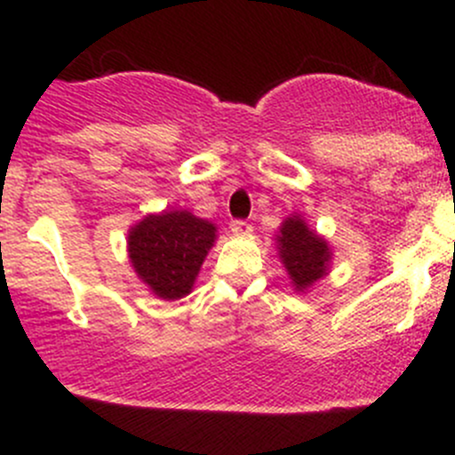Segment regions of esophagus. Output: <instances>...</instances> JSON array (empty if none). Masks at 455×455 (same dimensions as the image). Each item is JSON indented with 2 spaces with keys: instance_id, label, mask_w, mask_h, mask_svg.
<instances>
[{
  "instance_id": "esophagus-1",
  "label": "esophagus",
  "mask_w": 455,
  "mask_h": 455,
  "mask_svg": "<svg viewBox=\"0 0 455 455\" xmlns=\"http://www.w3.org/2000/svg\"><path fill=\"white\" fill-rule=\"evenodd\" d=\"M231 231L235 233V235H246V233L253 231V227H251L246 220H233L231 222Z\"/></svg>"
}]
</instances>
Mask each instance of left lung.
<instances>
[{"label":"left lung","instance_id":"8db88e82","mask_svg":"<svg viewBox=\"0 0 455 455\" xmlns=\"http://www.w3.org/2000/svg\"><path fill=\"white\" fill-rule=\"evenodd\" d=\"M279 257L297 291H306L328 270L330 249L301 218H288L279 228Z\"/></svg>","mask_w":455,"mask_h":455}]
</instances>
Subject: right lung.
I'll return each instance as SVG.
<instances>
[{
	"label": "right lung",
	"instance_id": "obj_1",
	"mask_svg": "<svg viewBox=\"0 0 455 455\" xmlns=\"http://www.w3.org/2000/svg\"><path fill=\"white\" fill-rule=\"evenodd\" d=\"M215 227L187 211L149 215L130 233V259L136 273L163 299L191 291L202 261L213 246Z\"/></svg>",
	"mask_w": 455,
	"mask_h": 455
}]
</instances>
